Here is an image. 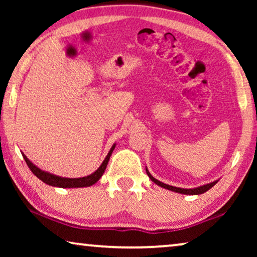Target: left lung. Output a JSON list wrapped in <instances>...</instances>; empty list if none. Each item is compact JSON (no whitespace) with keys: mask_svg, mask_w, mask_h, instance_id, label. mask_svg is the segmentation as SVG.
<instances>
[{"mask_svg":"<svg viewBox=\"0 0 257 257\" xmlns=\"http://www.w3.org/2000/svg\"><path fill=\"white\" fill-rule=\"evenodd\" d=\"M146 173L149 175V178L152 180L153 182H156L158 186H160V187H164L166 189H170V191H173V192H177V193H181V194H189V195H195V194H202V193H205L208 191L213 187L214 185L216 184L217 181H214V182H210V184H207V185H203V186H200V187H196V188H193V189H185V188H179V187H173V186H170V185H166L164 184V182H161L159 180H157V179H154L152 175L150 174V172L146 170Z\"/></svg>","mask_w":257,"mask_h":257,"instance_id":"1","label":"left lung"}]
</instances>
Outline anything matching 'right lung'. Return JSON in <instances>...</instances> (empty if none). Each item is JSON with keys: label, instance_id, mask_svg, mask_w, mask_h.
<instances>
[{"label": "right lung", "instance_id": "obj_1", "mask_svg": "<svg viewBox=\"0 0 257 257\" xmlns=\"http://www.w3.org/2000/svg\"><path fill=\"white\" fill-rule=\"evenodd\" d=\"M114 146L115 145H113V146L111 147L110 152H108L106 158H105V160L103 161V164L100 165V167L98 168V170L94 172V173L87 175V177L77 178V179L61 178V177H57V175L50 174V173H48V172L42 171L38 167L35 166V165L31 163V161L28 159V158L24 156V154H23V158H24V160H26L28 167L30 168V171L33 172V173L36 175V177L40 179V180L45 182V184H47V185L55 186V187H62V188L89 187V186H92L93 184H96V182L101 178V175H103V173L105 172V168H106V166H107L108 160H110L111 154H112V152H113Z\"/></svg>", "mask_w": 257, "mask_h": 257}]
</instances>
